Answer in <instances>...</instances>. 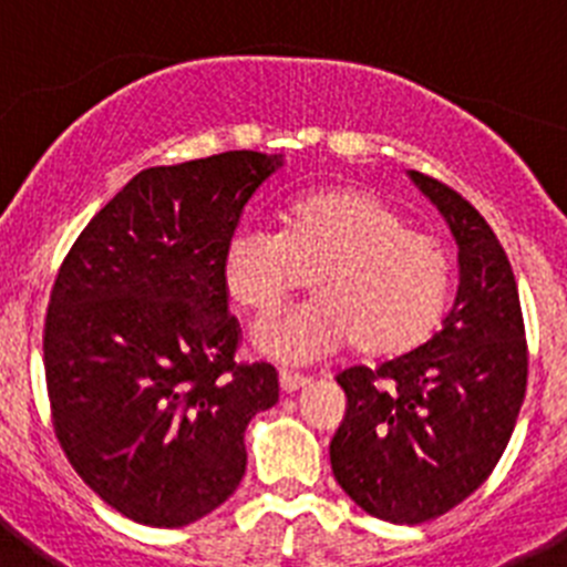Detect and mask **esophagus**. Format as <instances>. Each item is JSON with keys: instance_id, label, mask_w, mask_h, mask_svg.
<instances>
[{"instance_id": "obj_1", "label": "esophagus", "mask_w": 567, "mask_h": 567, "mask_svg": "<svg viewBox=\"0 0 567 567\" xmlns=\"http://www.w3.org/2000/svg\"><path fill=\"white\" fill-rule=\"evenodd\" d=\"M303 385H309V378L307 374H298V372H287V369H284V372H280V389H284V392H300V389H303Z\"/></svg>"}]
</instances>
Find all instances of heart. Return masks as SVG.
Masks as SVG:
<instances>
[{
  "mask_svg": "<svg viewBox=\"0 0 567 567\" xmlns=\"http://www.w3.org/2000/svg\"><path fill=\"white\" fill-rule=\"evenodd\" d=\"M229 298L267 315L309 275L315 298L275 312L252 329L258 352L287 365L358 349L363 358H400L443 318L452 258L434 235L365 189H323L287 209L284 233L244 224L224 244Z\"/></svg>",
  "mask_w": 567,
  "mask_h": 567,
  "instance_id": "obj_1",
  "label": "heart"
}]
</instances>
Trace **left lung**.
<instances>
[{
  "mask_svg": "<svg viewBox=\"0 0 567 567\" xmlns=\"http://www.w3.org/2000/svg\"><path fill=\"white\" fill-rule=\"evenodd\" d=\"M409 175L457 240V298L417 349L338 374L346 417L329 445L340 488L365 514L398 525L437 519L488 480L528 383L523 309L503 244L463 195Z\"/></svg>",
  "mask_w": 567,
  "mask_h": 567,
  "instance_id": "8db88e82",
  "label": "left lung"
}]
</instances>
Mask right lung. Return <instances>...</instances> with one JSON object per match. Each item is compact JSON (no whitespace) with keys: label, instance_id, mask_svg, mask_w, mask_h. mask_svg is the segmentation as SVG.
Here are the masks:
<instances>
[{"label":"right lung","instance_id":"right-lung-1","mask_svg":"<svg viewBox=\"0 0 567 567\" xmlns=\"http://www.w3.org/2000/svg\"><path fill=\"white\" fill-rule=\"evenodd\" d=\"M280 155L229 150L150 167L82 229L44 318L53 429L99 497L182 528L233 497L244 432L278 403L269 363H238L221 252Z\"/></svg>","mask_w":567,"mask_h":567}]
</instances>
